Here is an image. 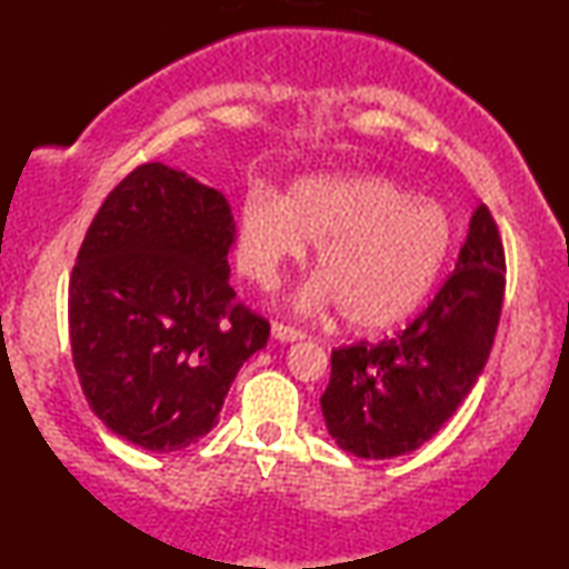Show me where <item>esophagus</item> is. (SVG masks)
Returning a JSON list of instances; mask_svg holds the SVG:
<instances>
[{
    "mask_svg": "<svg viewBox=\"0 0 569 569\" xmlns=\"http://www.w3.org/2000/svg\"><path fill=\"white\" fill-rule=\"evenodd\" d=\"M271 333H274V339H279V341H298V339L306 337V333H302L300 329H295V326H287L282 321L271 323Z\"/></svg>",
    "mask_w": 569,
    "mask_h": 569,
    "instance_id": "34e87169",
    "label": "esophagus"
}]
</instances>
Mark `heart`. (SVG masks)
<instances>
[{
	"instance_id": "obj_1",
	"label": "heart",
	"mask_w": 569,
	"mask_h": 569,
	"mask_svg": "<svg viewBox=\"0 0 569 569\" xmlns=\"http://www.w3.org/2000/svg\"><path fill=\"white\" fill-rule=\"evenodd\" d=\"M453 224L438 201L380 176H318L287 199L256 189L240 204L238 263L271 287L284 267L318 246L321 277L298 295L302 310L337 306L352 329L376 331L407 318L446 261Z\"/></svg>"
}]
</instances>
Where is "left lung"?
Wrapping results in <instances>:
<instances>
[{"label": "left lung", "instance_id": "left-lung-1", "mask_svg": "<svg viewBox=\"0 0 569 569\" xmlns=\"http://www.w3.org/2000/svg\"><path fill=\"white\" fill-rule=\"evenodd\" d=\"M502 298L505 248L481 204L456 271L407 329L331 352L321 409L337 446L357 458H393L430 440L485 370Z\"/></svg>", "mask_w": 569, "mask_h": 569}]
</instances>
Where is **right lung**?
I'll use <instances>...</instances> for the list:
<instances>
[{"label": "right lung", "instance_id": "right-lung-1", "mask_svg": "<svg viewBox=\"0 0 569 569\" xmlns=\"http://www.w3.org/2000/svg\"><path fill=\"white\" fill-rule=\"evenodd\" d=\"M230 204L183 170L144 162L108 193L69 277V341L82 393L108 430L181 450L217 425L269 321L228 277Z\"/></svg>", "mask_w": 569, "mask_h": 569}]
</instances>
